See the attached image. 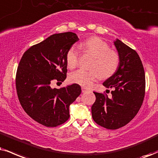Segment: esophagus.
<instances>
[{"label":"esophagus","mask_w":158,"mask_h":158,"mask_svg":"<svg viewBox=\"0 0 158 158\" xmlns=\"http://www.w3.org/2000/svg\"><path fill=\"white\" fill-rule=\"evenodd\" d=\"M82 92H85V91H88V89L87 88H85V87H82Z\"/></svg>","instance_id":"1"}]
</instances>
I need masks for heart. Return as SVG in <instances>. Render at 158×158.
Here are the masks:
<instances>
[{"instance_id":"1","label":"heart","mask_w":158,"mask_h":158,"mask_svg":"<svg viewBox=\"0 0 158 158\" xmlns=\"http://www.w3.org/2000/svg\"><path fill=\"white\" fill-rule=\"evenodd\" d=\"M79 48L83 52L94 57L91 63L92 69H77L71 73L69 81L72 83L83 87H89L100 76L109 77L116 73L120 64V56L116 51L111 50L110 45L99 37H91L79 44ZM80 58V50L77 47H70L66 55L68 67L74 69L77 67Z\"/></svg>"}]
</instances>
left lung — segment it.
<instances>
[{
  "instance_id": "8db88e82",
  "label": "left lung",
  "mask_w": 158,
  "mask_h": 158,
  "mask_svg": "<svg viewBox=\"0 0 158 158\" xmlns=\"http://www.w3.org/2000/svg\"><path fill=\"white\" fill-rule=\"evenodd\" d=\"M114 44L120 56L119 67L103 83L107 88H114L112 96L94 92L96 100L91 106L94 122L108 130L129 123L141 108L145 95V73L139 54L119 40Z\"/></svg>"
}]
</instances>
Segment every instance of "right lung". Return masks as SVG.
Segmentation results:
<instances>
[{"label": "right lung", "instance_id": "1", "mask_svg": "<svg viewBox=\"0 0 158 158\" xmlns=\"http://www.w3.org/2000/svg\"><path fill=\"white\" fill-rule=\"evenodd\" d=\"M79 39L76 34H52L25 51L17 69L16 89L25 112L36 122L56 127L69 119V107L81 94L79 85L52 89L67 77L66 55Z\"/></svg>", "mask_w": 158, "mask_h": 158}]
</instances>
